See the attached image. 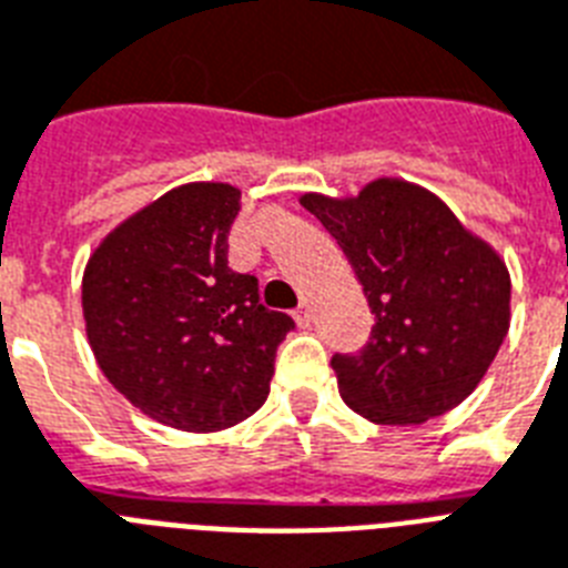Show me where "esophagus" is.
Here are the masks:
<instances>
[{
  "mask_svg": "<svg viewBox=\"0 0 568 568\" xmlns=\"http://www.w3.org/2000/svg\"><path fill=\"white\" fill-rule=\"evenodd\" d=\"M293 316H296V322H298V325H302V328H311V320H313L311 307L298 305L296 311H293Z\"/></svg>",
  "mask_w": 568,
  "mask_h": 568,
  "instance_id": "34e87169",
  "label": "esophagus"
}]
</instances>
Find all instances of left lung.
Instances as JSON below:
<instances>
[{"instance_id": "1", "label": "left lung", "mask_w": 568, "mask_h": 568, "mask_svg": "<svg viewBox=\"0 0 568 568\" xmlns=\"http://www.w3.org/2000/svg\"><path fill=\"white\" fill-rule=\"evenodd\" d=\"M298 202L346 252L375 313L369 343L331 357L343 402L378 425H419L460 405L510 328V272L496 248L402 179Z\"/></svg>"}]
</instances>
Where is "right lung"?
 I'll list each match as a JSON object with an SVG mask.
<instances>
[{
    "instance_id": "obj_1",
    "label": "right lung",
    "mask_w": 568,
    "mask_h": 568,
    "mask_svg": "<svg viewBox=\"0 0 568 568\" xmlns=\"http://www.w3.org/2000/svg\"><path fill=\"white\" fill-rule=\"evenodd\" d=\"M240 190L193 181L120 222L81 278L99 369L131 405L193 434L248 419L270 396L293 331L261 305L255 275L229 266Z\"/></svg>"
}]
</instances>
